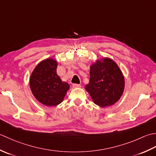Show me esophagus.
<instances>
[{"label": "esophagus", "instance_id": "1", "mask_svg": "<svg viewBox=\"0 0 156 156\" xmlns=\"http://www.w3.org/2000/svg\"><path fill=\"white\" fill-rule=\"evenodd\" d=\"M73 87L74 88L81 87V85H80V84H77V83H74V84H73Z\"/></svg>", "mask_w": 156, "mask_h": 156}]
</instances>
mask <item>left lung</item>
I'll use <instances>...</instances> for the list:
<instances>
[{
	"label": "left lung",
	"mask_w": 156,
	"mask_h": 156,
	"mask_svg": "<svg viewBox=\"0 0 156 156\" xmlns=\"http://www.w3.org/2000/svg\"><path fill=\"white\" fill-rule=\"evenodd\" d=\"M90 73V82L85 88L95 104L104 108L119 100L125 89V78L114 60H97L91 65Z\"/></svg>",
	"instance_id": "left-lung-1"
}]
</instances>
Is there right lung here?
<instances>
[{
  "instance_id": "add662e5",
  "label": "right lung",
  "mask_w": 156,
  "mask_h": 156,
  "mask_svg": "<svg viewBox=\"0 0 156 156\" xmlns=\"http://www.w3.org/2000/svg\"><path fill=\"white\" fill-rule=\"evenodd\" d=\"M56 60L47 58L41 61L30 78L31 91L37 100L48 106L60 104L69 90V85L62 81L56 73Z\"/></svg>"
}]
</instances>
